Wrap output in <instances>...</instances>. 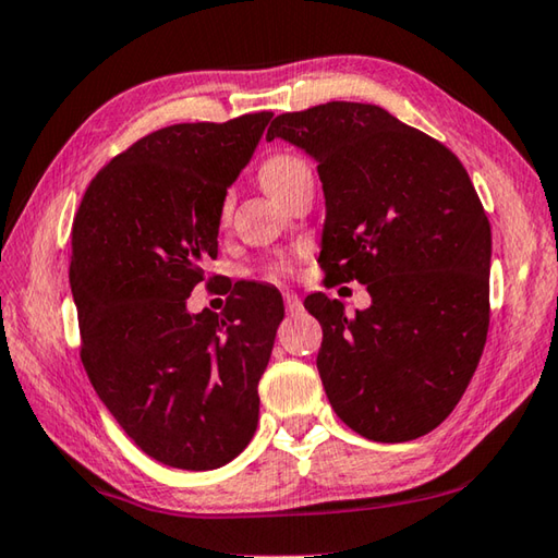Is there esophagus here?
Instances as JSON below:
<instances>
[{"label":"esophagus","mask_w":558,"mask_h":558,"mask_svg":"<svg viewBox=\"0 0 558 558\" xmlns=\"http://www.w3.org/2000/svg\"><path fill=\"white\" fill-rule=\"evenodd\" d=\"M282 300H286V310H288L290 314H295V312L302 310V300H300L298 292L286 290V292H282Z\"/></svg>","instance_id":"obj_1"}]
</instances>
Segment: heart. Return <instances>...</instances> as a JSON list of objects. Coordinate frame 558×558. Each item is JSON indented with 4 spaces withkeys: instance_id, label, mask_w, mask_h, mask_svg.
<instances>
[{
    "instance_id": "heart-1",
    "label": "heart",
    "mask_w": 558,
    "mask_h": 558,
    "mask_svg": "<svg viewBox=\"0 0 558 558\" xmlns=\"http://www.w3.org/2000/svg\"><path fill=\"white\" fill-rule=\"evenodd\" d=\"M305 173H310L307 163L302 158L292 156V154H272V156L263 160L260 168H258L260 185L266 187L276 199L286 195V192L292 187V182H295L300 175H305ZM227 215H229V202H225V207H221V217L227 219ZM292 268H295L292 258L282 256V258L270 260L263 270H266L268 278H286V276H290Z\"/></svg>"
}]
</instances>
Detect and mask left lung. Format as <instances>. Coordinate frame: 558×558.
<instances>
[{"label": "left lung", "mask_w": 558, "mask_h": 558, "mask_svg": "<svg viewBox=\"0 0 558 558\" xmlns=\"http://www.w3.org/2000/svg\"><path fill=\"white\" fill-rule=\"evenodd\" d=\"M317 160L327 219L319 266L359 280L371 307L307 295L319 319V378L333 412L371 441L437 429L469 388L490 322V221L437 138L361 102H327L272 119Z\"/></svg>", "instance_id": "obj_1"}]
</instances>
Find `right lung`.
Instances as JSON below:
<instances>
[{
  "mask_svg": "<svg viewBox=\"0 0 558 558\" xmlns=\"http://www.w3.org/2000/svg\"><path fill=\"white\" fill-rule=\"evenodd\" d=\"M270 117L138 138L93 178L73 221L70 290L87 378L129 439L173 469H219L258 424L280 292L241 282L221 314H190L187 298L217 258L227 187Z\"/></svg>",
  "mask_w": 558,
  "mask_h": 558,
  "instance_id": "obj_1",
  "label": "right lung"
}]
</instances>
